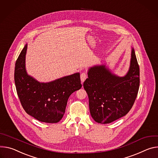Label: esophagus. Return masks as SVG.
<instances>
[{"mask_svg": "<svg viewBox=\"0 0 158 158\" xmlns=\"http://www.w3.org/2000/svg\"><path fill=\"white\" fill-rule=\"evenodd\" d=\"M86 78H87V74H86L85 72H83V73H81V75H80V78H81V81L82 82H83V81L86 80Z\"/></svg>", "mask_w": 158, "mask_h": 158, "instance_id": "34e87169", "label": "esophagus"}]
</instances>
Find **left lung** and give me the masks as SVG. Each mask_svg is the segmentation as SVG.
<instances>
[{"mask_svg": "<svg viewBox=\"0 0 158 158\" xmlns=\"http://www.w3.org/2000/svg\"><path fill=\"white\" fill-rule=\"evenodd\" d=\"M83 87L89 98L90 114L100 124H109L126 115L137 97L139 66L132 48L130 68L124 77L111 73L104 65L89 69Z\"/></svg>", "mask_w": 158, "mask_h": 158, "instance_id": "left-lung-1", "label": "left lung"}]
</instances>
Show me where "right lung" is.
I'll use <instances>...</instances> for the list:
<instances>
[{
  "label": "right lung",
  "mask_w": 158,
  "mask_h": 158,
  "mask_svg": "<svg viewBox=\"0 0 158 158\" xmlns=\"http://www.w3.org/2000/svg\"><path fill=\"white\" fill-rule=\"evenodd\" d=\"M27 44L17 58L14 70L16 90L26 112L40 122L57 123L63 117L69 97L81 88L77 73L49 83H40L26 71Z\"/></svg>",
  "instance_id": "right-lung-1"
}]
</instances>
